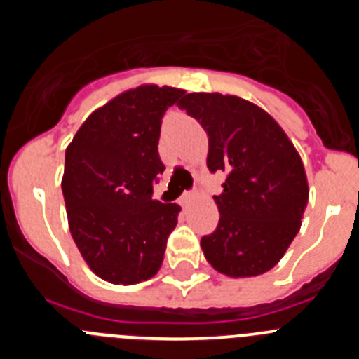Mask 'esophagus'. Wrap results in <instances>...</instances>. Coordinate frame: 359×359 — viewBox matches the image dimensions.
Listing matches in <instances>:
<instances>
[{
    "label": "esophagus",
    "mask_w": 359,
    "mask_h": 359,
    "mask_svg": "<svg viewBox=\"0 0 359 359\" xmlns=\"http://www.w3.org/2000/svg\"><path fill=\"white\" fill-rule=\"evenodd\" d=\"M194 198H196L194 192H190V190L189 192H183V196L180 198V205H182V207H187V205H189V203L192 201Z\"/></svg>",
    "instance_id": "obj_1"
}]
</instances>
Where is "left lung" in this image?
<instances>
[{"instance_id": "obj_1", "label": "left lung", "mask_w": 359, "mask_h": 359, "mask_svg": "<svg viewBox=\"0 0 359 359\" xmlns=\"http://www.w3.org/2000/svg\"><path fill=\"white\" fill-rule=\"evenodd\" d=\"M180 107L208 135L207 165L223 170L214 196L219 223L201 239L207 261L228 277H255L273 268L300 230L309 189L297 149L255 104L221 93H189Z\"/></svg>"}]
</instances>
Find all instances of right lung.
<instances>
[{
    "label": "right lung",
    "instance_id": "obj_1",
    "mask_svg": "<svg viewBox=\"0 0 359 359\" xmlns=\"http://www.w3.org/2000/svg\"><path fill=\"white\" fill-rule=\"evenodd\" d=\"M185 95L140 86L88 116L66 149L62 194L72 237L95 273L111 284L154 277L180 205L152 199L165 170L161 118Z\"/></svg>",
    "mask_w": 359,
    "mask_h": 359
}]
</instances>
